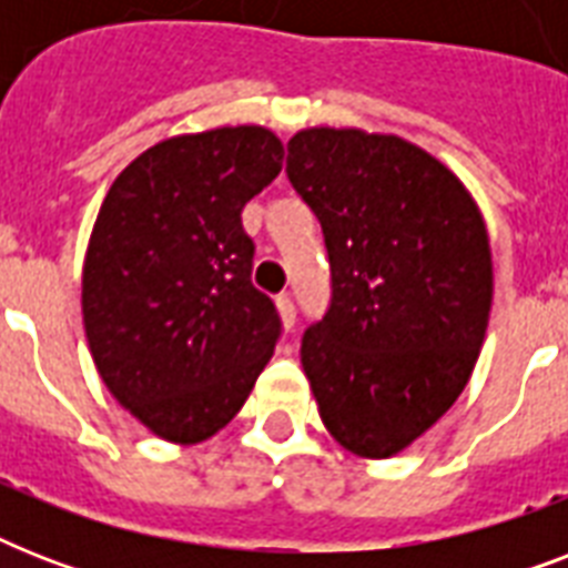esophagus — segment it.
<instances>
[{
    "label": "esophagus",
    "instance_id": "1",
    "mask_svg": "<svg viewBox=\"0 0 568 568\" xmlns=\"http://www.w3.org/2000/svg\"><path fill=\"white\" fill-rule=\"evenodd\" d=\"M276 310H280V318H283V327L292 329L294 321H297V310H294L292 294H280L276 297Z\"/></svg>",
    "mask_w": 568,
    "mask_h": 568
}]
</instances>
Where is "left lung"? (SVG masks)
<instances>
[{"mask_svg": "<svg viewBox=\"0 0 568 568\" xmlns=\"http://www.w3.org/2000/svg\"><path fill=\"white\" fill-rule=\"evenodd\" d=\"M285 173L329 256V306L301 342L321 422L359 457H392L477 363L493 306L484 217L445 164L395 135L306 129Z\"/></svg>", "mask_w": 568, "mask_h": 568, "instance_id": "1", "label": "left lung"}]
</instances>
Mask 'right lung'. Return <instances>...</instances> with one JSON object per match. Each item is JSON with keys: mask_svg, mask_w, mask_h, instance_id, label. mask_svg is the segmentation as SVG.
Instances as JSON below:
<instances>
[{"mask_svg": "<svg viewBox=\"0 0 568 568\" xmlns=\"http://www.w3.org/2000/svg\"><path fill=\"white\" fill-rule=\"evenodd\" d=\"M283 171L271 129L223 126L141 153L109 189L82 274V315L109 392L168 442L232 422L283 321L250 283L241 209Z\"/></svg>", "mask_w": 568, "mask_h": 568, "instance_id": "1", "label": "right lung"}]
</instances>
